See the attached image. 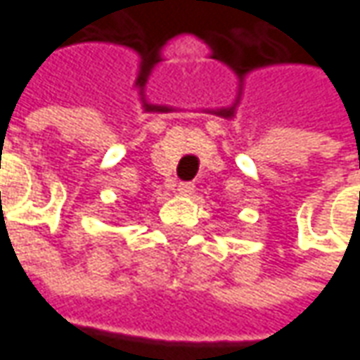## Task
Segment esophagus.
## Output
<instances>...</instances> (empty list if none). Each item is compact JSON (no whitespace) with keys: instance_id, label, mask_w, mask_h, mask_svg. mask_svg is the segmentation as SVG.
I'll return each instance as SVG.
<instances>
[{"instance_id":"34e87169","label":"esophagus","mask_w":360,"mask_h":360,"mask_svg":"<svg viewBox=\"0 0 360 360\" xmlns=\"http://www.w3.org/2000/svg\"><path fill=\"white\" fill-rule=\"evenodd\" d=\"M193 189H195L193 183H179V185H177V193H179V195H191Z\"/></svg>"}]
</instances>
